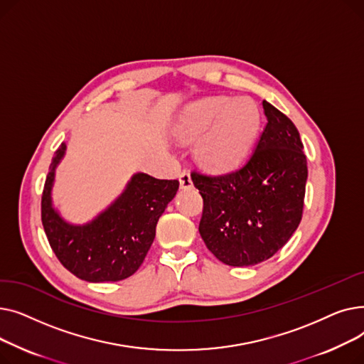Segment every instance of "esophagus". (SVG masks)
Here are the masks:
<instances>
[{
	"label": "esophagus",
	"mask_w": 364,
	"mask_h": 364,
	"mask_svg": "<svg viewBox=\"0 0 364 364\" xmlns=\"http://www.w3.org/2000/svg\"><path fill=\"white\" fill-rule=\"evenodd\" d=\"M180 186H181V188H192V186H193L192 176H190V172L187 169H184L180 174Z\"/></svg>",
	"instance_id": "34e87169"
}]
</instances>
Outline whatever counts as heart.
<instances>
[{
  "mask_svg": "<svg viewBox=\"0 0 364 364\" xmlns=\"http://www.w3.org/2000/svg\"><path fill=\"white\" fill-rule=\"evenodd\" d=\"M259 128V110L247 99L208 97L190 105L176 125L177 137L196 143L199 162L215 171L236 166L250 151Z\"/></svg>",
  "mask_w": 364,
  "mask_h": 364,
  "instance_id": "1",
  "label": "heart"
}]
</instances>
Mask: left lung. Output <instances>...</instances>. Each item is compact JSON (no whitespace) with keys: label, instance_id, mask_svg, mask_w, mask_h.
I'll return each instance as SVG.
<instances>
[{"label":"left lung","instance_id":"obj_1","mask_svg":"<svg viewBox=\"0 0 364 364\" xmlns=\"http://www.w3.org/2000/svg\"><path fill=\"white\" fill-rule=\"evenodd\" d=\"M267 125L251 158L220 176L193 171L203 199L199 233L221 262L255 265L272 258L298 228L307 158L294 122L265 100Z\"/></svg>","mask_w":364,"mask_h":364}]
</instances>
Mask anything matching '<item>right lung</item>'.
Masks as SVG:
<instances>
[{
  "instance_id": "right-lung-1",
  "label": "right lung",
  "mask_w": 364,
  "mask_h": 364,
  "mask_svg": "<svg viewBox=\"0 0 364 364\" xmlns=\"http://www.w3.org/2000/svg\"><path fill=\"white\" fill-rule=\"evenodd\" d=\"M65 150V143L55 150L41 198V220L51 250L65 269L81 280H124L143 264L155 239L158 220L180 183L139 172L125 192L94 221L72 225L54 211L50 196L54 169Z\"/></svg>"
}]
</instances>
